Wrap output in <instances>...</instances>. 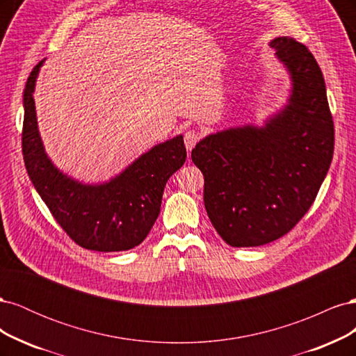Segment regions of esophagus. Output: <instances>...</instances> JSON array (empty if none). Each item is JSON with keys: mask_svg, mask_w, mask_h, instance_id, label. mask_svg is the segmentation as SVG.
I'll return each instance as SVG.
<instances>
[{"mask_svg": "<svg viewBox=\"0 0 356 356\" xmlns=\"http://www.w3.org/2000/svg\"><path fill=\"white\" fill-rule=\"evenodd\" d=\"M199 139H200V134L196 131V129H190V131L184 134V144L188 152L195 148V145L199 143Z\"/></svg>", "mask_w": 356, "mask_h": 356, "instance_id": "1", "label": "esophagus"}]
</instances>
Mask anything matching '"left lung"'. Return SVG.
<instances>
[{
	"mask_svg": "<svg viewBox=\"0 0 356 356\" xmlns=\"http://www.w3.org/2000/svg\"><path fill=\"white\" fill-rule=\"evenodd\" d=\"M270 46L289 71L285 108L263 127L212 134L193 148L208 217L230 246L282 238L305 217L330 169L334 123L324 75L309 49L289 37Z\"/></svg>",
	"mask_w": 356,
	"mask_h": 356,
	"instance_id": "obj_1",
	"label": "left lung"
}]
</instances>
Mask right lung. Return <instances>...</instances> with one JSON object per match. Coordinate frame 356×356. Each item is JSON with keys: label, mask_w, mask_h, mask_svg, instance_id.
<instances>
[{"label": "right lung", "mask_w": 356, "mask_h": 356, "mask_svg": "<svg viewBox=\"0 0 356 356\" xmlns=\"http://www.w3.org/2000/svg\"><path fill=\"white\" fill-rule=\"evenodd\" d=\"M41 60L24 92L22 153L26 172L51 215L70 238L86 250L127 251L141 243L160 213L168 179L184 165V139L159 144L101 186H84L59 172L44 153L37 127L34 93Z\"/></svg>", "instance_id": "1"}]
</instances>
